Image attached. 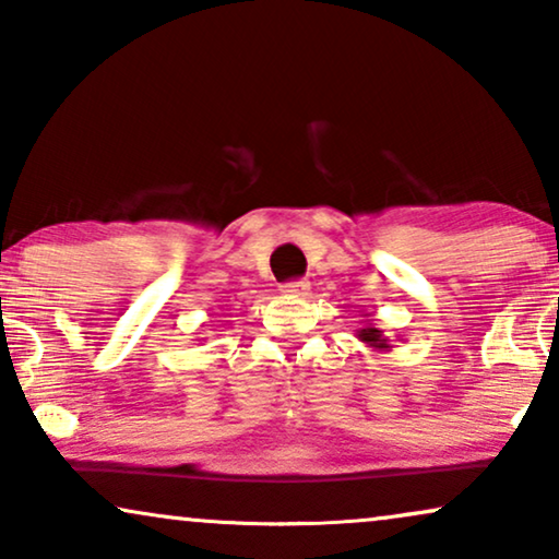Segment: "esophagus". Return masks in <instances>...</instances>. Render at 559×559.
I'll return each instance as SVG.
<instances>
[{"mask_svg":"<svg viewBox=\"0 0 559 559\" xmlns=\"http://www.w3.org/2000/svg\"><path fill=\"white\" fill-rule=\"evenodd\" d=\"M310 289V282L308 280H293V282H285L282 285V293L285 295H293V297H300Z\"/></svg>","mask_w":559,"mask_h":559,"instance_id":"esophagus-1","label":"esophagus"}]
</instances>
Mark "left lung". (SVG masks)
Segmentation results:
<instances>
[{
  "mask_svg": "<svg viewBox=\"0 0 559 559\" xmlns=\"http://www.w3.org/2000/svg\"><path fill=\"white\" fill-rule=\"evenodd\" d=\"M356 335H358V341H361L364 346H369L371 350H392V343H389L384 331H379V328H373V325L358 328Z\"/></svg>",
  "mask_w": 559,
  "mask_h": 559,
  "instance_id": "left-lung-1",
  "label": "left lung"
}]
</instances>
